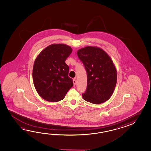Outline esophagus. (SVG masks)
Wrapping results in <instances>:
<instances>
[{
  "label": "esophagus",
  "mask_w": 151,
  "mask_h": 151,
  "mask_svg": "<svg viewBox=\"0 0 151 151\" xmlns=\"http://www.w3.org/2000/svg\"><path fill=\"white\" fill-rule=\"evenodd\" d=\"M76 78H74L73 79V85H74V86L76 85Z\"/></svg>",
  "instance_id": "obj_1"
}]
</instances>
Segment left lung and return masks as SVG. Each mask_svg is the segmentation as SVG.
<instances>
[{
  "mask_svg": "<svg viewBox=\"0 0 151 151\" xmlns=\"http://www.w3.org/2000/svg\"><path fill=\"white\" fill-rule=\"evenodd\" d=\"M86 71L87 83L85 101L94 104L105 102L112 96L116 87L117 73L112 60L103 49L86 46L77 52Z\"/></svg>",
  "mask_w": 151,
  "mask_h": 151,
  "instance_id": "obj_1",
  "label": "left lung"
}]
</instances>
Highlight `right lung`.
<instances>
[{
    "label": "right lung",
    "mask_w": 151,
    "mask_h": 151,
    "mask_svg": "<svg viewBox=\"0 0 151 151\" xmlns=\"http://www.w3.org/2000/svg\"><path fill=\"white\" fill-rule=\"evenodd\" d=\"M72 49L63 44H52L42 51L35 59L32 77L39 95L50 102L63 99L73 85L68 77L69 67L65 63Z\"/></svg>",
    "instance_id": "right-lung-1"
}]
</instances>
